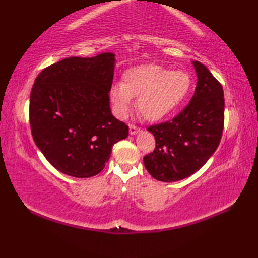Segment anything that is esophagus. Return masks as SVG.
<instances>
[{"mask_svg": "<svg viewBox=\"0 0 258 258\" xmlns=\"http://www.w3.org/2000/svg\"><path fill=\"white\" fill-rule=\"evenodd\" d=\"M140 131H141V128L138 127V126H135V125H133V124L130 125V134H131V135L138 134V133L140 132Z\"/></svg>", "mask_w": 258, "mask_h": 258, "instance_id": "1", "label": "esophagus"}]
</instances>
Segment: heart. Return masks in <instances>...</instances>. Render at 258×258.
<instances>
[{
  "label": "heart",
  "mask_w": 258,
  "mask_h": 258,
  "mask_svg": "<svg viewBox=\"0 0 258 258\" xmlns=\"http://www.w3.org/2000/svg\"><path fill=\"white\" fill-rule=\"evenodd\" d=\"M190 89L191 78L186 71L146 64L126 71L123 83L111 86L109 98L118 117L127 115L133 97H138V112L150 122H158L182 105Z\"/></svg>",
  "instance_id": "heart-1"
}]
</instances>
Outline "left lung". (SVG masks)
Here are the masks:
<instances>
[{
    "instance_id": "1",
    "label": "left lung",
    "mask_w": 258,
    "mask_h": 258,
    "mask_svg": "<svg viewBox=\"0 0 258 258\" xmlns=\"http://www.w3.org/2000/svg\"><path fill=\"white\" fill-rule=\"evenodd\" d=\"M196 90L189 104L173 119L150 126L155 150L144 165L161 182H176L199 171L216 151L224 128V92L208 69L194 61Z\"/></svg>"
}]
</instances>
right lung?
Masks as SVG:
<instances>
[{"instance_id": "right-lung-1", "label": "right lung", "mask_w": 258, "mask_h": 258, "mask_svg": "<svg viewBox=\"0 0 258 258\" xmlns=\"http://www.w3.org/2000/svg\"><path fill=\"white\" fill-rule=\"evenodd\" d=\"M113 53L72 56L37 75L30 96V124L36 146L52 165L70 176H94L128 126L109 107Z\"/></svg>"}]
</instances>
